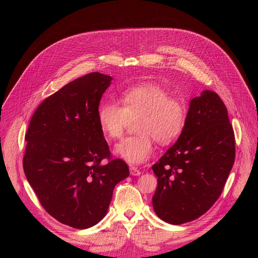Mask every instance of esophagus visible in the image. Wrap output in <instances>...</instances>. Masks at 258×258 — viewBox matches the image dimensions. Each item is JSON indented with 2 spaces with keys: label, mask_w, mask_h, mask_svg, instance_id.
<instances>
[{
  "label": "esophagus",
  "mask_w": 258,
  "mask_h": 258,
  "mask_svg": "<svg viewBox=\"0 0 258 258\" xmlns=\"http://www.w3.org/2000/svg\"><path fill=\"white\" fill-rule=\"evenodd\" d=\"M130 174L134 175V176H139L140 174H141V171H140L136 167H130Z\"/></svg>",
  "instance_id": "obj_1"
}]
</instances>
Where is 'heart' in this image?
<instances>
[{"label": "heart", "instance_id": "b5f03b06", "mask_svg": "<svg viewBox=\"0 0 258 258\" xmlns=\"http://www.w3.org/2000/svg\"><path fill=\"white\" fill-rule=\"evenodd\" d=\"M121 106L105 102L99 110V123L107 139H119L131 121L138 120V136L123 139L114 152L130 165H140L150 159L154 140L161 145L173 143L181 136L187 119L184 101L170 97L160 86L145 83L124 89L120 93Z\"/></svg>", "mask_w": 258, "mask_h": 258}]
</instances>
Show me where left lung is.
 I'll list each match as a JSON object with an SVG mask.
<instances>
[{
    "label": "left lung",
    "instance_id": "1",
    "mask_svg": "<svg viewBox=\"0 0 258 258\" xmlns=\"http://www.w3.org/2000/svg\"><path fill=\"white\" fill-rule=\"evenodd\" d=\"M235 134L227 108L214 91L190 100L184 130L153 165L159 218L181 225L205 214L221 196L235 162Z\"/></svg>",
    "mask_w": 258,
    "mask_h": 258
}]
</instances>
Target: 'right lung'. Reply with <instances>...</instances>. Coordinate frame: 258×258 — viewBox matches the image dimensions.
Returning <instances> with one entry per match:
<instances>
[{"label": "right lung", "instance_id": "1", "mask_svg": "<svg viewBox=\"0 0 258 258\" xmlns=\"http://www.w3.org/2000/svg\"><path fill=\"white\" fill-rule=\"evenodd\" d=\"M112 80L92 72L67 84L36 108L26 134L29 184L48 214L77 229L102 220L114 187L129 175L126 162L111 158L99 123L100 100Z\"/></svg>", "mask_w": 258, "mask_h": 258}]
</instances>
